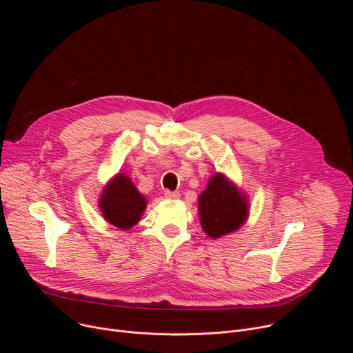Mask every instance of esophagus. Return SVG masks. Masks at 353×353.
<instances>
[{"label":"esophagus","instance_id":"34e87169","mask_svg":"<svg viewBox=\"0 0 353 353\" xmlns=\"http://www.w3.org/2000/svg\"><path fill=\"white\" fill-rule=\"evenodd\" d=\"M165 196L169 198V199H176V198L180 196V192L179 191H166Z\"/></svg>","mask_w":353,"mask_h":353}]
</instances>
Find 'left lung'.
Segmentation results:
<instances>
[{"instance_id":"1","label":"left lung","mask_w":353,"mask_h":353,"mask_svg":"<svg viewBox=\"0 0 353 353\" xmlns=\"http://www.w3.org/2000/svg\"><path fill=\"white\" fill-rule=\"evenodd\" d=\"M198 211L204 232L218 239L243 226L248 216V204L234 183L222 173H215L198 198Z\"/></svg>"}]
</instances>
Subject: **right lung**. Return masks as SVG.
Segmentation results:
<instances>
[{
    "label": "right lung",
    "instance_id": "1",
    "mask_svg": "<svg viewBox=\"0 0 353 353\" xmlns=\"http://www.w3.org/2000/svg\"><path fill=\"white\" fill-rule=\"evenodd\" d=\"M99 208L109 223L127 230L141 219L146 208V199L128 176L119 173L106 184Z\"/></svg>",
    "mask_w": 353,
    "mask_h": 353
}]
</instances>
